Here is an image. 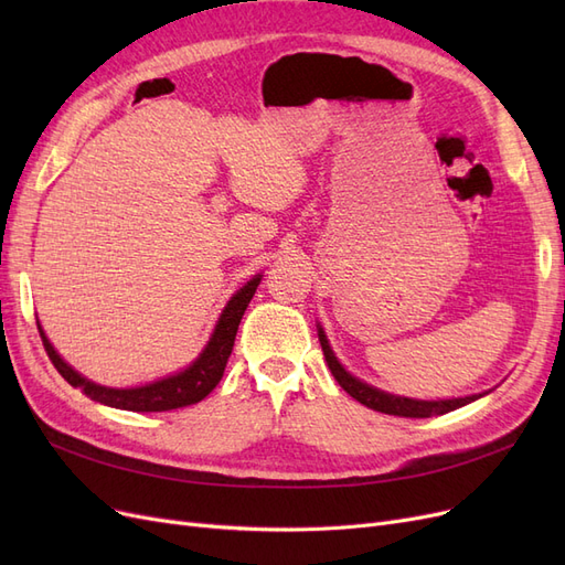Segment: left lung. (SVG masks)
I'll list each match as a JSON object with an SVG mask.
<instances>
[{
	"instance_id": "obj_1",
	"label": "left lung",
	"mask_w": 565,
	"mask_h": 565,
	"mask_svg": "<svg viewBox=\"0 0 565 565\" xmlns=\"http://www.w3.org/2000/svg\"><path fill=\"white\" fill-rule=\"evenodd\" d=\"M318 339L322 347V355L328 361L330 372L334 374V380L339 382V386L344 388L351 398H355L358 403H363L370 409H377V413L384 415H396V417H415V419H424V417H434V415H446L452 413V409L467 405L481 396H467V398H450V401H415V398H403V396H391V393H384L380 388H374L361 380L351 377V374L339 365V361L334 358L328 337H324L322 328H318Z\"/></svg>"
}]
</instances>
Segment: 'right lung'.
Instances as JSON below:
<instances>
[{
    "instance_id": "add662e5",
    "label": "right lung",
    "mask_w": 565,
    "mask_h": 565,
    "mask_svg": "<svg viewBox=\"0 0 565 565\" xmlns=\"http://www.w3.org/2000/svg\"><path fill=\"white\" fill-rule=\"evenodd\" d=\"M259 282H262V276H256L245 287L237 289V295H233L224 313H221L210 344L204 347V351L191 367L179 374H172V377L152 382L139 388H108V386H98L89 380H84L82 374H77L71 365L63 363V358L54 351V347L49 344V339L44 337L40 324L38 330H40L49 361L54 363V367L61 372V377L71 386L82 388L92 401L117 407V409H131V413H164V409H177V407L200 403L204 396H210L214 386L221 382V377H224L228 355L235 344L237 324H241L247 303L252 301Z\"/></svg>"
}]
</instances>
